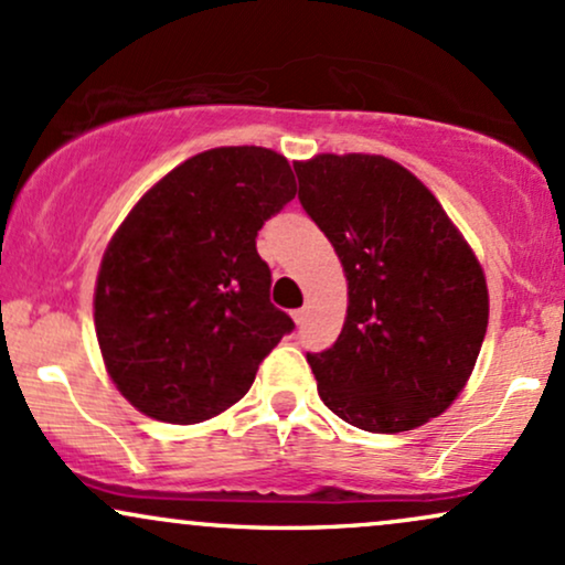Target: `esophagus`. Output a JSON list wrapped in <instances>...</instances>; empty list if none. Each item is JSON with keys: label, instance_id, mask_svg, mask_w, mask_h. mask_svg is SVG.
Wrapping results in <instances>:
<instances>
[{"label": "esophagus", "instance_id": "1", "mask_svg": "<svg viewBox=\"0 0 565 565\" xmlns=\"http://www.w3.org/2000/svg\"><path fill=\"white\" fill-rule=\"evenodd\" d=\"M305 316H308V313H305V310H302V308L291 310V319H295V323H297V327H302V323H305Z\"/></svg>", "mask_w": 565, "mask_h": 565}]
</instances>
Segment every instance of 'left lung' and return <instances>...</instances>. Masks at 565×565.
<instances>
[{
  "label": "left lung",
  "instance_id": "obj_1",
  "mask_svg": "<svg viewBox=\"0 0 565 565\" xmlns=\"http://www.w3.org/2000/svg\"><path fill=\"white\" fill-rule=\"evenodd\" d=\"M300 204L348 278L332 348L308 353L319 395L369 433L425 425L462 393L489 323L481 263L438 199L369 153L297 161Z\"/></svg>",
  "mask_w": 565,
  "mask_h": 565
}]
</instances>
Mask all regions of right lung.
I'll return each instance as SVG.
<instances>
[{"instance_id":"obj_1","label":"right lung","mask_w":565,"mask_h":565,"mask_svg":"<svg viewBox=\"0 0 565 565\" xmlns=\"http://www.w3.org/2000/svg\"><path fill=\"white\" fill-rule=\"evenodd\" d=\"M295 193L281 153L231 146L183 161L135 204L95 287L103 361L135 408L193 425L244 398L295 329L255 242Z\"/></svg>"}]
</instances>
